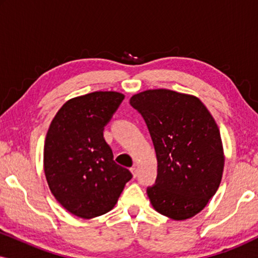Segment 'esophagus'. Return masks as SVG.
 I'll list each match as a JSON object with an SVG mask.
<instances>
[{"label": "esophagus", "mask_w": 258, "mask_h": 258, "mask_svg": "<svg viewBox=\"0 0 258 258\" xmlns=\"http://www.w3.org/2000/svg\"><path fill=\"white\" fill-rule=\"evenodd\" d=\"M130 171H132L134 177H136V176H137V167H136V165H134V167L130 169Z\"/></svg>", "instance_id": "obj_1"}]
</instances>
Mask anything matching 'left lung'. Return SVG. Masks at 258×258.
I'll use <instances>...</instances> for the list:
<instances>
[{"label":"left lung","mask_w":258,"mask_h":258,"mask_svg":"<svg viewBox=\"0 0 258 258\" xmlns=\"http://www.w3.org/2000/svg\"><path fill=\"white\" fill-rule=\"evenodd\" d=\"M157 157V178L147 189L154 209L184 221L204 209L220 186L224 153L220 129L200 98L169 89L135 94Z\"/></svg>","instance_id":"obj_1"}]
</instances>
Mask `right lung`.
Wrapping results in <instances>:
<instances>
[{"label": "right lung", "instance_id": "add662e5", "mask_svg": "<svg viewBox=\"0 0 258 258\" xmlns=\"http://www.w3.org/2000/svg\"><path fill=\"white\" fill-rule=\"evenodd\" d=\"M124 98L117 91H94L67 101L44 141L43 167L49 189L70 214L94 218L110 211L133 177L114 161L104 125Z\"/></svg>", "mask_w": 258, "mask_h": 258}]
</instances>
